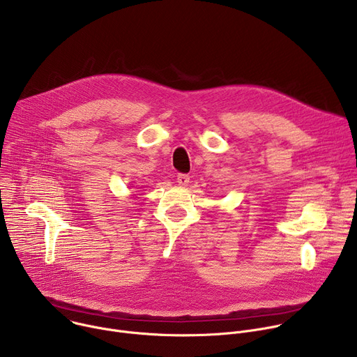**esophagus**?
<instances>
[{
    "mask_svg": "<svg viewBox=\"0 0 357 357\" xmlns=\"http://www.w3.org/2000/svg\"><path fill=\"white\" fill-rule=\"evenodd\" d=\"M176 182H178L181 186H186V185L189 183V175H186V174H178Z\"/></svg>",
    "mask_w": 357,
    "mask_h": 357,
    "instance_id": "esophagus-1",
    "label": "esophagus"
}]
</instances>
